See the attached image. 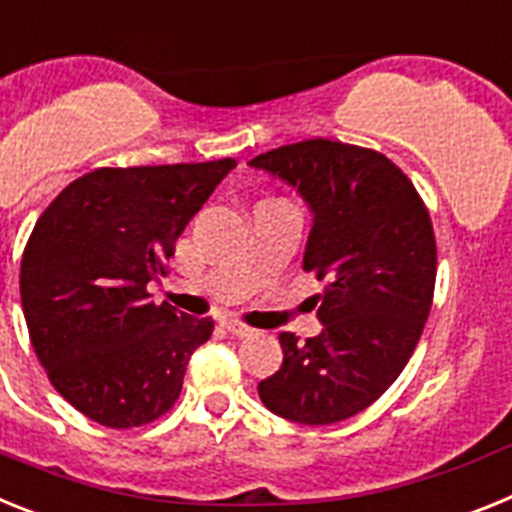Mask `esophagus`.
<instances>
[{
	"mask_svg": "<svg viewBox=\"0 0 512 512\" xmlns=\"http://www.w3.org/2000/svg\"><path fill=\"white\" fill-rule=\"evenodd\" d=\"M224 327H226V332H231L234 337H252L257 332V330H252V327H247V324L237 322V319H226Z\"/></svg>",
	"mask_w": 512,
	"mask_h": 512,
	"instance_id": "obj_1",
	"label": "esophagus"
}]
</instances>
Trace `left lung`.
<instances>
[{
  "label": "left lung",
  "mask_w": 512,
  "mask_h": 512,
  "mask_svg": "<svg viewBox=\"0 0 512 512\" xmlns=\"http://www.w3.org/2000/svg\"><path fill=\"white\" fill-rule=\"evenodd\" d=\"M252 167L309 203L304 270L322 332H281L283 366L257 384L262 404L304 425L348 420L389 389L422 335L435 288V234L412 180L384 154L330 139L265 151Z\"/></svg>",
  "instance_id": "1"
}]
</instances>
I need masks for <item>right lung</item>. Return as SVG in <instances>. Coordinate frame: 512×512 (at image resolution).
<instances>
[{"mask_svg": "<svg viewBox=\"0 0 512 512\" xmlns=\"http://www.w3.org/2000/svg\"><path fill=\"white\" fill-rule=\"evenodd\" d=\"M234 159L100 167L35 221L20 265L22 314L48 379L84 417L139 428L177 402L213 319L154 304L149 281Z\"/></svg>", "mask_w": 512, "mask_h": 512, "instance_id": "right-lung-1", "label": "right lung"}]
</instances>
